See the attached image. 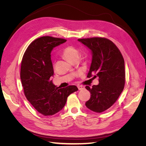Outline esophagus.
<instances>
[{
    "label": "esophagus",
    "mask_w": 146,
    "mask_h": 146,
    "mask_svg": "<svg viewBox=\"0 0 146 146\" xmlns=\"http://www.w3.org/2000/svg\"><path fill=\"white\" fill-rule=\"evenodd\" d=\"M77 87H78V89L79 90H82L83 89H85V86H83V85H78Z\"/></svg>",
    "instance_id": "34e87169"
}]
</instances>
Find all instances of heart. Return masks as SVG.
<instances>
[{
	"label": "heart",
	"mask_w": 146,
	"mask_h": 146,
	"mask_svg": "<svg viewBox=\"0 0 146 146\" xmlns=\"http://www.w3.org/2000/svg\"><path fill=\"white\" fill-rule=\"evenodd\" d=\"M63 55L66 60L72 62L74 60L78 59L79 52L75 47L72 46H68L64 48Z\"/></svg>",
	"instance_id": "heart-1"
}]
</instances>
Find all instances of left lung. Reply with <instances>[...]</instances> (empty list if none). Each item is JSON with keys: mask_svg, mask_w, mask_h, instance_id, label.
<instances>
[{"mask_svg": "<svg viewBox=\"0 0 146 146\" xmlns=\"http://www.w3.org/2000/svg\"><path fill=\"white\" fill-rule=\"evenodd\" d=\"M90 49L92 61L87 77L99 78V83L85 88L91 98L85 105L97 113L103 112L115 103L125 85L124 60L117 46L105 38L78 39Z\"/></svg>", "mask_w": 146, "mask_h": 146, "instance_id": "8db88e82", "label": "left lung"}]
</instances>
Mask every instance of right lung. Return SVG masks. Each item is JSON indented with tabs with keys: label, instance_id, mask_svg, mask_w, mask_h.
I'll use <instances>...</instances> for the list:
<instances>
[{
	"label": "right lung",
	"instance_id": "1",
	"mask_svg": "<svg viewBox=\"0 0 146 146\" xmlns=\"http://www.w3.org/2000/svg\"><path fill=\"white\" fill-rule=\"evenodd\" d=\"M66 39L42 36L29 46L23 55L21 80L27 99L44 116L54 115L63 109L68 97L77 91L76 86L56 87L50 77L54 75L51 52Z\"/></svg>",
	"mask_w": 146,
	"mask_h": 146
}]
</instances>
